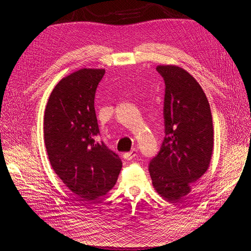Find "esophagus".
<instances>
[{
	"label": "esophagus",
	"mask_w": 251,
	"mask_h": 251,
	"mask_svg": "<svg viewBox=\"0 0 251 251\" xmlns=\"http://www.w3.org/2000/svg\"><path fill=\"white\" fill-rule=\"evenodd\" d=\"M136 153H137L136 150H132L130 152H127V153L123 154V157H124V159H126V161H130V159H132L137 155Z\"/></svg>",
	"instance_id": "esophagus-1"
}]
</instances>
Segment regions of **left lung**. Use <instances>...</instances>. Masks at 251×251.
Wrapping results in <instances>:
<instances>
[{"mask_svg":"<svg viewBox=\"0 0 251 251\" xmlns=\"http://www.w3.org/2000/svg\"><path fill=\"white\" fill-rule=\"evenodd\" d=\"M156 70L166 86L165 138L149 172L157 193L178 201L209 168L214 126L204 90L188 71L175 65H158Z\"/></svg>","mask_w":251,"mask_h":251,"instance_id":"obj_1","label":"left lung"}]
</instances>
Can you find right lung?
<instances>
[{"label":"right lung","mask_w":251,"mask_h":251,"mask_svg":"<svg viewBox=\"0 0 251 251\" xmlns=\"http://www.w3.org/2000/svg\"><path fill=\"white\" fill-rule=\"evenodd\" d=\"M104 69L84 68L61 78L44 114V142L56 175L74 194L90 201L115 185L119 155L97 141L95 94Z\"/></svg>","instance_id":"1"}]
</instances>
